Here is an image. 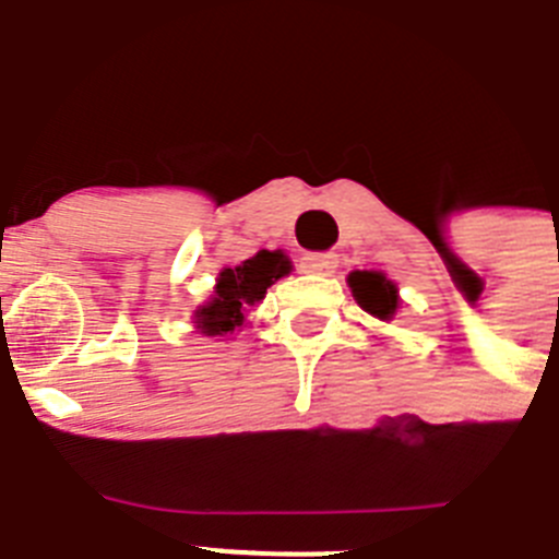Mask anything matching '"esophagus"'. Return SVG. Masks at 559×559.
I'll use <instances>...</instances> for the list:
<instances>
[{"label": "esophagus", "instance_id": "esophagus-1", "mask_svg": "<svg viewBox=\"0 0 559 559\" xmlns=\"http://www.w3.org/2000/svg\"><path fill=\"white\" fill-rule=\"evenodd\" d=\"M300 270L311 275H331L336 270V255L334 253H306L300 259Z\"/></svg>", "mask_w": 559, "mask_h": 559}]
</instances>
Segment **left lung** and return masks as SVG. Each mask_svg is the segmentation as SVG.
<instances>
[{
  "instance_id": "8db88e82",
  "label": "left lung",
  "mask_w": 559,
  "mask_h": 559,
  "mask_svg": "<svg viewBox=\"0 0 559 559\" xmlns=\"http://www.w3.org/2000/svg\"><path fill=\"white\" fill-rule=\"evenodd\" d=\"M348 284L356 304L365 311H370L373 317H379V320H390L395 314V309H399V289L381 273H370V270L350 273Z\"/></svg>"
}]
</instances>
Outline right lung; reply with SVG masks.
<instances>
[{"mask_svg": "<svg viewBox=\"0 0 559 559\" xmlns=\"http://www.w3.org/2000/svg\"><path fill=\"white\" fill-rule=\"evenodd\" d=\"M289 273V261L281 250H259L253 259L242 261L239 267L223 270L217 278L214 298L198 309V329L209 336L228 334L245 323V309L259 304L270 286Z\"/></svg>", "mask_w": 559, "mask_h": 559, "instance_id": "add662e5", "label": "right lung"}]
</instances>
